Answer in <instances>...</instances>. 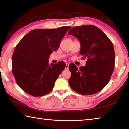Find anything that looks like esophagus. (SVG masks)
<instances>
[{
    "label": "esophagus",
    "mask_w": 129,
    "mask_h": 129,
    "mask_svg": "<svg viewBox=\"0 0 129 129\" xmlns=\"http://www.w3.org/2000/svg\"><path fill=\"white\" fill-rule=\"evenodd\" d=\"M69 69V64H66V65H65V69Z\"/></svg>",
    "instance_id": "esophagus-1"
}]
</instances>
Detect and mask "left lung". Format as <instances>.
<instances>
[{
	"label": "left lung",
	"mask_w": 129,
	"mask_h": 129,
	"mask_svg": "<svg viewBox=\"0 0 129 129\" xmlns=\"http://www.w3.org/2000/svg\"><path fill=\"white\" fill-rule=\"evenodd\" d=\"M80 41V53L87 57L86 65H69L72 73L69 84L74 91L91 95L101 91L110 80L115 66L113 43L106 35L94 25L75 26L68 31Z\"/></svg>",
	"instance_id": "obj_1"
}]
</instances>
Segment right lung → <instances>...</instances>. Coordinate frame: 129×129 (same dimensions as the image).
<instances>
[{
    "label": "right lung",
    "mask_w": 129,
    "mask_h": 129,
    "mask_svg": "<svg viewBox=\"0 0 129 129\" xmlns=\"http://www.w3.org/2000/svg\"><path fill=\"white\" fill-rule=\"evenodd\" d=\"M70 26L35 29L26 34L16 46L12 56V72L16 83L35 97L51 91L65 68L64 62L49 65V55L59 48Z\"/></svg>",
    "instance_id": "obj_1"
}]
</instances>
